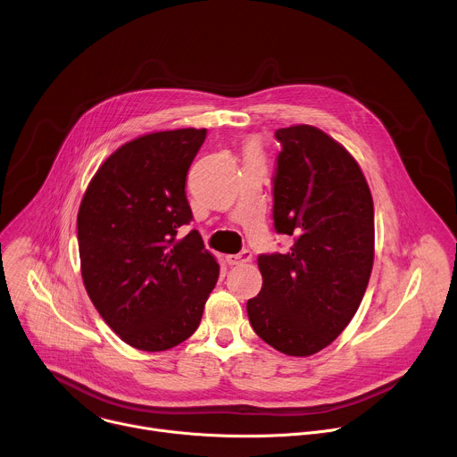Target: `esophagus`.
<instances>
[{
  "instance_id": "esophagus-1",
  "label": "esophagus",
  "mask_w": 457,
  "mask_h": 457,
  "mask_svg": "<svg viewBox=\"0 0 457 457\" xmlns=\"http://www.w3.org/2000/svg\"><path fill=\"white\" fill-rule=\"evenodd\" d=\"M251 258H253V253H251L249 249H244V251H240V253H237V254H228V256H226L229 266H240V264L251 262Z\"/></svg>"
}]
</instances>
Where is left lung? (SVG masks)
I'll return each instance as SVG.
<instances>
[{"mask_svg": "<svg viewBox=\"0 0 457 457\" xmlns=\"http://www.w3.org/2000/svg\"><path fill=\"white\" fill-rule=\"evenodd\" d=\"M282 152L273 177L277 233L287 253L258 256L262 289L247 300L253 331L289 356H311L347 328L374 262V206L354 157L321 129L275 132Z\"/></svg>", "mask_w": 457, "mask_h": 457, "instance_id": "obj_1", "label": "left lung"}]
</instances>
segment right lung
Instances as JSON below:
<instances>
[{
	"label": "right lung",
	"instance_id": "1",
	"mask_svg": "<svg viewBox=\"0 0 457 457\" xmlns=\"http://www.w3.org/2000/svg\"><path fill=\"white\" fill-rule=\"evenodd\" d=\"M206 129L137 137L115 150L90 180L78 213L87 293L122 342L171 349L197 331L219 278L215 256L193 219L186 175Z\"/></svg>",
	"mask_w": 457,
	"mask_h": 457
}]
</instances>
